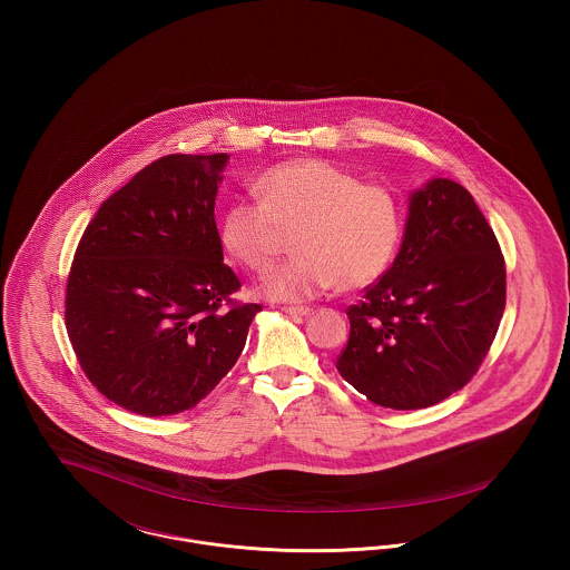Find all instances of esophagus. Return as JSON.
<instances>
[{
    "label": "esophagus",
    "instance_id": "obj_1",
    "mask_svg": "<svg viewBox=\"0 0 570 570\" xmlns=\"http://www.w3.org/2000/svg\"><path fill=\"white\" fill-rule=\"evenodd\" d=\"M284 312H286L288 316H295V318H303V316H309V312H312V309H309V307H303V305H301V307H284Z\"/></svg>",
    "mask_w": 570,
    "mask_h": 570
}]
</instances>
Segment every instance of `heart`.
Listing matches in <instances>:
<instances>
[{
  "label": "heart",
  "mask_w": 570,
  "mask_h": 570,
  "mask_svg": "<svg viewBox=\"0 0 570 570\" xmlns=\"http://www.w3.org/2000/svg\"><path fill=\"white\" fill-rule=\"evenodd\" d=\"M261 200L226 207L219 237L254 273L272 269L286 230L297 258L263 282L275 301H309L342 286L374 284L391 267L404 237V207L395 191L363 184L335 164L301 158L269 168L256 184Z\"/></svg>",
  "instance_id": "b5f03b06"
}]
</instances>
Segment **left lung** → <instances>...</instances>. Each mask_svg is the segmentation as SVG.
Returning a JSON list of instances; mask_svg holds the SVG:
<instances>
[{
    "label": "left lung",
    "instance_id": "8db88e82",
    "mask_svg": "<svg viewBox=\"0 0 570 570\" xmlns=\"http://www.w3.org/2000/svg\"><path fill=\"white\" fill-rule=\"evenodd\" d=\"M504 303V256L488 219L463 186L432 179L410 194L393 265L348 307L335 367L379 406H434L479 372Z\"/></svg>",
    "mask_w": 570,
    "mask_h": 570
}]
</instances>
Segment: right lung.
<instances>
[{
  "mask_svg": "<svg viewBox=\"0 0 570 570\" xmlns=\"http://www.w3.org/2000/svg\"><path fill=\"white\" fill-rule=\"evenodd\" d=\"M226 154L145 166L89 222L66 286V328L89 382L117 406H196L237 363L258 303L224 265L217 184Z\"/></svg>",
  "mask_w": 570,
  "mask_h": 570,
  "instance_id": "obj_1",
  "label": "right lung"
}]
</instances>
